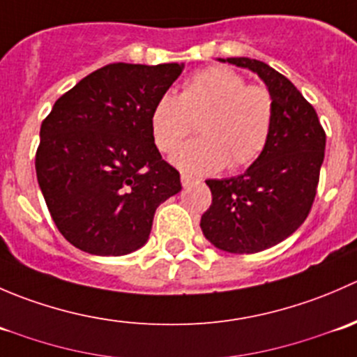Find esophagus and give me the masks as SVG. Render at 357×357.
I'll return each mask as SVG.
<instances>
[{"mask_svg": "<svg viewBox=\"0 0 357 357\" xmlns=\"http://www.w3.org/2000/svg\"><path fill=\"white\" fill-rule=\"evenodd\" d=\"M193 181H195V178H193V176H188V174H181V185L185 186V188H186V186H190V185H192Z\"/></svg>", "mask_w": 357, "mask_h": 357, "instance_id": "esophagus-1", "label": "esophagus"}]
</instances>
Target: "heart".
<instances>
[{
  "label": "heart",
  "instance_id": "1",
  "mask_svg": "<svg viewBox=\"0 0 357 357\" xmlns=\"http://www.w3.org/2000/svg\"><path fill=\"white\" fill-rule=\"evenodd\" d=\"M273 119L275 103L266 86L247 84L233 68L212 66L190 75L179 96H158L149 124L158 152L172 153L197 121L200 138L186 143L172 162L190 174H211L257 160L268 146Z\"/></svg>",
  "mask_w": 357,
  "mask_h": 357
}]
</instances>
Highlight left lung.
Returning a JSON list of instances; mask_svg holds the SVG:
<instances>
[{
    "instance_id": "left-lung-1",
    "label": "left lung",
    "mask_w": 357,
    "mask_h": 357,
    "mask_svg": "<svg viewBox=\"0 0 357 357\" xmlns=\"http://www.w3.org/2000/svg\"><path fill=\"white\" fill-rule=\"evenodd\" d=\"M268 86L275 103L262 155L236 178L207 179L212 204L200 219L205 238L231 254H255L283 242L309 215L318 192L326 135L314 107L283 74L259 60L226 59Z\"/></svg>"
}]
</instances>
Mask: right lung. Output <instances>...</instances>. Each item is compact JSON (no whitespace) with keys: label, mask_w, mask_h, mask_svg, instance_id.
Returning <instances> with one entry per match:
<instances>
[{"label":"right lung","mask_w":357,"mask_h":357,"mask_svg":"<svg viewBox=\"0 0 357 357\" xmlns=\"http://www.w3.org/2000/svg\"><path fill=\"white\" fill-rule=\"evenodd\" d=\"M179 63H109L63 93L41 124L36 174L63 238L95 255L143 247L179 172L150 136V110Z\"/></svg>","instance_id":"add662e5"}]
</instances>
